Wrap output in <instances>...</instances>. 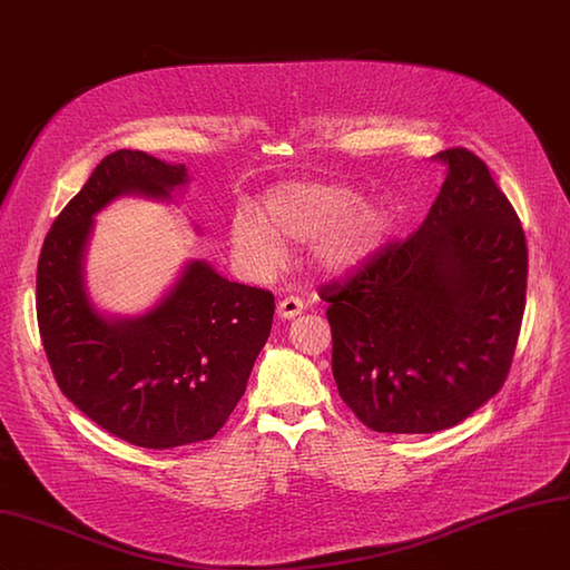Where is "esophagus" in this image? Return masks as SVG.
Instances as JSON below:
<instances>
[{"instance_id":"esophagus-1","label":"esophagus","mask_w":570,"mask_h":570,"mask_svg":"<svg viewBox=\"0 0 570 570\" xmlns=\"http://www.w3.org/2000/svg\"><path fill=\"white\" fill-rule=\"evenodd\" d=\"M302 308H304V304H302V299H299V297H295V295H286V297H284V299H279V304H277V316H279V318H284V321H288V318L299 316V314H302Z\"/></svg>"}]
</instances>
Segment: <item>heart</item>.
I'll return each mask as SVG.
<instances>
[{
    "mask_svg": "<svg viewBox=\"0 0 570 570\" xmlns=\"http://www.w3.org/2000/svg\"><path fill=\"white\" fill-rule=\"evenodd\" d=\"M391 234V214L377 199L327 181H284L273 186L258 218L238 214L229 227L236 262L254 277L273 275L286 245L312 243L314 264L334 277L366 266Z\"/></svg>",
    "mask_w": 570,
    "mask_h": 570,
    "instance_id": "1",
    "label": "heart"
}]
</instances>
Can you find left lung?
I'll return each instance as SVG.
<instances>
[{"label":"left lung","mask_w":570,"mask_h":570,"mask_svg":"<svg viewBox=\"0 0 570 570\" xmlns=\"http://www.w3.org/2000/svg\"><path fill=\"white\" fill-rule=\"evenodd\" d=\"M434 159L448 175L419 232L321 288L338 395L386 434L441 432L491 400L525 312L528 245L511 202L471 149Z\"/></svg>","instance_id":"8db88e82"}]
</instances>
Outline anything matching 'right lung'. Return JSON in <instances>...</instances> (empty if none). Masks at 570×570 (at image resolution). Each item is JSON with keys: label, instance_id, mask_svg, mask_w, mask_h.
Returning <instances> with one entry per match:
<instances>
[{"label": "right lung", "instance_id": "1", "mask_svg": "<svg viewBox=\"0 0 570 570\" xmlns=\"http://www.w3.org/2000/svg\"><path fill=\"white\" fill-rule=\"evenodd\" d=\"M186 181L181 164L138 149L109 154L51 225L38 258V330L57 384L101 430L149 450L216 436L275 314L271 291L229 282L197 258L147 314L97 312L83 279L95 216L122 195L170 199Z\"/></svg>", "mask_w": 570, "mask_h": 570}]
</instances>
